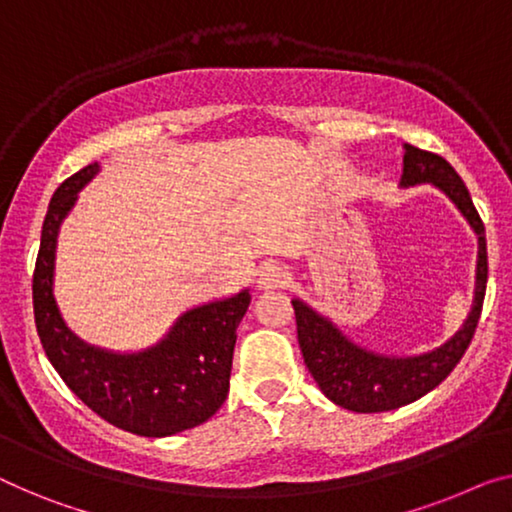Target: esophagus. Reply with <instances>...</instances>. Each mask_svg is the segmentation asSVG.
<instances>
[{"label":"esophagus","mask_w":512,"mask_h":512,"mask_svg":"<svg viewBox=\"0 0 512 512\" xmlns=\"http://www.w3.org/2000/svg\"><path fill=\"white\" fill-rule=\"evenodd\" d=\"M289 280H292V276H289V271L285 269V266L280 264H266L262 271H259V278H257V287L259 289H282L289 285Z\"/></svg>","instance_id":"34e87169"}]
</instances>
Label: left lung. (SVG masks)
<instances>
[{
    "label": "left lung",
    "instance_id": "left-lung-1",
    "mask_svg": "<svg viewBox=\"0 0 512 512\" xmlns=\"http://www.w3.org/2000/svg\"><path fill=\"white\" fill-rule=\"evenodd\" d=\"M418 183L437 186L460 209L478 236L474 303L462 329L451 340L418 356L375 354L349 340L331 319L319 315L308 303L301 299L292 301L301 354L310 375L315 377L326 398L358 414H379V411L404 407L439 386L467 352L483 310L487 287L485 225L471 202L467 186L446 158L404 144L400 186L411 188Z\"/></svg>",
    "mask_w": 512,
    "mask_h": 512
}]
</instances>
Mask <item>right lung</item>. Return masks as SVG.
Listing matches in <instances>:
<instances>
[{"label":"right lung","mask_w":512,"mask_h":512,"mask_svg":"<svg viewBox=\"0 0 512 512\" xmlns=\"http://www.w3.org/2000/svg\"><path fill=\"white\" fill-rule=\"evenodd\" d=\"M98 170V163L82 167L50 200L32 280L36 331L52 368L94 414L140 437H170L209 421L225 402L250 292L186 310L163 340L142 352H108L80 340L52 294L55 250L61 223Z\"/></svg>","instance_id":"1"}]
</instances>
